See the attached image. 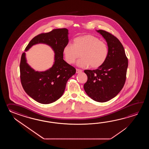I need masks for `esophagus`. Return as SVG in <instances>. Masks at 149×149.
<instances>
[{
    "label": "esophagus",
    "instance_id": "1",
    "mask_svg": "<svg viewBox=\"0 0 149 149\" xmlns=\"http://www.w3.org/2000/svg\"><path fill=\"white\" fill-rule=\"evenodd\" d=\"M82 72V70H80V69H76V73H81V72Z\"/></svg>",
    "mask_w": 149,
    "mask_h": 149
}]
</instances>
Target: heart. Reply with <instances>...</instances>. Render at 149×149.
Masks as SVG:
<instances>
[{"label":"heart","mask_w":149,"mask_h":149,"mask_svg":"<svg viewBox=\"0 0 149 149\" xmlns=\"http://www.w3.org/2000/svg\"><path fill=\"white\" fill-rule=\"evenodd\" d=\"M65 60L69 64L74 63L80 57L81 58L77 62L80 67L91 65L93 69L101 67L107 60L109 48L104 41L90 35H83L73 39V44H68L63 49Z\"/></svg>","instance_id":"1"}]
</instances>
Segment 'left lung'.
<instances>
[{
  "label": "left lung",
  "instance_id": "8db88e82",
  "mask_svg": "<svg viewBox=\"0 0 149 149\" xmlns=\"http://www.w3.org/2000/svg\"><path fill=\"white\" fill-rule=\"evenodd\" d=\"M107 42L109 55L103 65L96 70L84 71L87 81L84 85L89 97L98 102L114 98L124 87L126 78L128 59L120 41L102 30H96Z\"/></svg>",
  "mask_w": 149,
  "mask_h": 149
}]
</instances>
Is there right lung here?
Here are the masks:
<instances>
[{
	"instance_id": "obj_1",
	"label": "right lung",
	"mask_w": 149,
	"mask_h": 149,
	"mask_svg": "<svg viewBox=\"0 0 149 149\" xmlns=\"http://www.w3.org/2000/svg\"><path fill=\"white\" fill-rule=\"evenodd\" d=\"M68 30L56 29L35 37L29 43L25 52L35 45L44 44L54 51L52 67L45 71H35L27 63L23 53L19 65L20 78L23 88L31 98L41 104L57 101L63 94L68 79L76 73V69L63 60V49L69 42Z\"/></svg>"
}]
</instances>
